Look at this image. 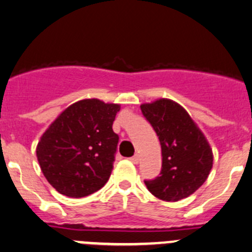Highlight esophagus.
<instances>
[{
	"label": "esophagus",
	"instance_id": "34e87169",
	"mask_svg": "<svg viewBox=\"0 0 252 252\" xmlns=\"http://www.w3.org/2000/svg\"><path fill=\"white\" fill-rule=\"evenodd\" d=\"M130 161L133 163H135V165H136V163H139V161H140V158H139L138 154H136V155H134L133 158H130Z\"/></svg>",
	"mask_w": 252,
	"mask_h": 252
}]
</instances>
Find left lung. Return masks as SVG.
<instances>
[{
  "label": "left lung",
  "instance_id": "left-lung-1",
  "mask_svg": "<svg viewBox=\"0 0 252 252\" xmlns=\"http://www.w3.org/2000/svg\"><path fill=\"white\" fill-rule=\"evenodd\" d=\"M140 108L158 134L162 155L160 176L145 181L146 187L166 202L187 198L206 182L213 167L208 140L187 111L172 99H156Z\"/></svg>",
  "mask_w": 252,
  "mask_h": 252
}]
</instances>
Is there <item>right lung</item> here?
I'll use <instances>...</instances> for the list:
<instances>
[{
    "label": "right lung",
    "mask_w": 252,
    "mask_h": 252,
    "mask_svg": "<svg viewBox=\"0 0 252 252\" xmlns=\"http://www.w3.org/2000/svg\"><path fill=\"white\" fill-rule=\"evenodd\" d=\"M119 109L117 103L81 99L61 112L44 131L36 158L59 193L81 198L106 185L119 140L112 129Z\"/></svg>",
    "instance_id": "obj_1"
}]
</instances>
